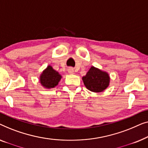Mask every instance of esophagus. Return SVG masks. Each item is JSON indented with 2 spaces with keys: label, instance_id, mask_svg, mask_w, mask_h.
I'll list each match as a JSON object with an SVG mask.
<instances>
[{
  "label": "esophagus",
  "instance_id": "34e87169",
  "mask_svg": "<svg viewBox=\"0 0 148 148\" xmlns=\"http://www.w3.org/2000/svg\"><path fill=\"white\" fill-rule=\"evenodd\" d=\"M68 72H69V73L72 74L74 72V69L72 68H68Z\"/></svg>",
  "mask_w": 148,
  "mask_h": 148
}]
</instances>
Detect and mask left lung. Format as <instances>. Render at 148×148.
Masks as SVG:
<instances>
[{"instance_id":"left-lung-1","label":"left lung","mask_w":148,"mask_h":148,"mask_svg":"<svg viewBox=\"0 0 148 148\" xmlns=\"http://www.w3.org/2000/svg\"><path fill=\"white\" fill-rule=\"evenodd\" d=\"M109 76L107 73L95 67H91L82 80L86 88L95 92L103 91L109 86Z\"/></svg>"}]
</instances>
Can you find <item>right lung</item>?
<instances>
[{
    "label": "right lung",
    "mask_w": 148,
    "mask_h": 148,
    "mask_svg": "<svg viewBox=\"0 0 148 148\" xmlns=\"http://www.w3.org/2000/svg\"><path fill=\"white\" fill-rule=\"evenodd\" d=\"M61 78L62 76L59 73L55 71L51 66H49L41 74L40 82L41 84L45 88H51L58 85Z\"/></svg>",
    "instance_id": "obj_1"
}]
</instances>
